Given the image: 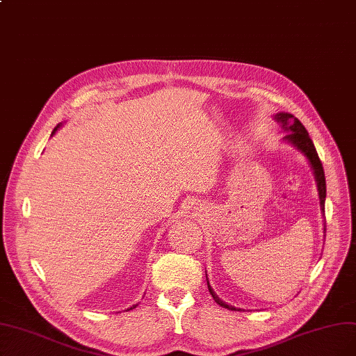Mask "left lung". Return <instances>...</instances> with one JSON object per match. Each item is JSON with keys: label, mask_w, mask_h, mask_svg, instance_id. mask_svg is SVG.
Returning <instances> with one entry per match:
<instances>
[{"label": "left lung", "mask_w": 356, "mask_h": 356, "mask_svg": "<svg viewBox=\"0 0 356 356\" xmlns=\"http://www.w3.org/2000/svg\"><path fill=\"white\" fill-rule=\"evenodd\" d=\"M277 120L281 124V128H283L287 132L286 140L291 144H295V147H298L300 152H303L305 156L308 157V161L311 162L315 178H316V184H318V191H320L321 211L325 212V175H324V168H323L320 156H318V153H316V149H315V145H314V143L309 137L308 131H306V128L302 125V122L298 118H295L290 113L277 115ZM207 289H209L212 298L215 299V302L218 305L224 306V308L231 309V311L236 309V308H232V306L224 303L215 295L213 290L209 286V281H207Z\"/></svg>", "instance_id": "8db88e82"}]
</instances>
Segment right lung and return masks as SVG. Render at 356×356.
I'll return each mask as SVG.
<instances>
[{
	"label": "right lung",
	"instance_id": "right-lung-1",
	"mask_svg": "<svg viewBox=\"0 0 356 356\" xmlns=\"http://www.w3.org/2000/svg\"><path fill=\"white\" fill-rule=\"evenodd\" d=\"M57 128H58V127H57ZM54 131H56V129H54ZM54 131H53V132H54ZM136 306H137V305H134V306H132V308H136ZM132 308H129V309H132ZM129 309H128V311H129Z\"/></svg>",
	"mask_w": 356,
	"mask_h": 356
}]
</instances>
